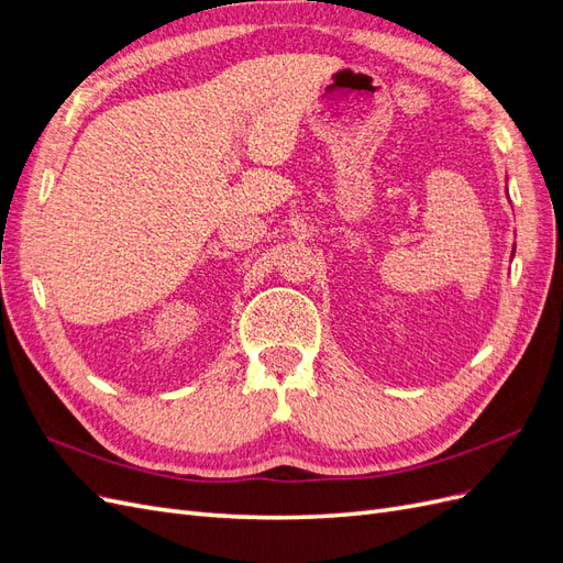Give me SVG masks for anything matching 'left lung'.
<instances>
[{
	"label": "left lung",
	"instance_id": "8db88e82",
	"mask_svg": "<svg viewBox=\"0 0 563 563\" xmlns=\"http://www.w3.org/2000/svg\"><path fill=\"white\" fill-rule=\"evenodd\" d=\"M512 255H515V251H512Z\"/></svg>",
	"mask_w": 563,
	"mask_h": 563
}]
</instances>
